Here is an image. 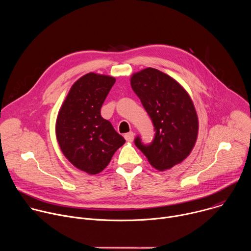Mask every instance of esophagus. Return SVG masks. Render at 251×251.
<instances>
[{
  "label": "esophagus",
  "mask_w": 251,
  "mask_h": 251,
  "mask_svg": "<svg viewBox=\"0 0 251 251\" xmlns=\"http://www.w3.org/2000/svg\"><path fill=\"white\" fill-rule=\"evenodd\" d=\"M124 138L127 142H132L134 140V133L133 132H129V133H126L124 135Z\"/></svg>",
  "instance_id": "34e87169"
}]
</instances>
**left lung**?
<instances>
[{"mask_svg":"<svg viewBox=\"0 0 251 251\" xmlns=\"http://www.w3.org/2000/svg\"><path fill=\"white\" fill-rule=\"evenodd\" d=\"M130 81L156 131L149 144H143L137 136L135 145L159 171L182 163L192 152L199 132L190 95L174 78L152 67L134 74Z\"/></svg>","mask_w":251,"mask_h":251,"instance_id":"obj_1","label":"left lung"}]
</instances>
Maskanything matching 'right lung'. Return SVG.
I'll use <instances>...</instances> for the list:
<instances>
[{
	"mask_svg": "<svg viewBox=\"0 0 251 251\" xmlns=\"http://www.w3.org/2000/svg\"><path fill=\"white\" fill-rule=\"evenodd\" d=\"M115 81L109 75H83L71 86L57 115L55 134L61 152L75 167L89 175L103 171L125 143L100 114Z\"/></svg>",
	"mask_w": 251,
	"mask_h": 251,
	"instance_id": "obj_1",
	"label": "right lung"
}]
</instances>
